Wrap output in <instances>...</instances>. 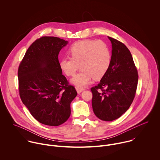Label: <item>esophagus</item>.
<instances>
[{"instance_id": "esophagus-1", "label": "esophagus", "mask_w": 160, "mask_h": 160, "mask_svg": "<svg viewBox=\"0 0 160 160\" xmlns=\"http://www.w3.org/2000/svg\"><path fill=\"white\" fill-rule=\"evenodd\" d=\"M76 90H77V91L78 94H80V93L82 92V91H83V90H84V89H83V88H79V87H76Z\"/></svg>"}]
</instances>
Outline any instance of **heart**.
Segmentation results:
<instances>
[{
  "mask_svg": "<svg viewBox=\"0 0 160 160\" xmlns=\"http://www.w3.org/2000/svg\"><path fill=\"white\" fill-rule=\"evenodd\" d=\"M70 58L59 61L61 70L68 77L76 75L71 82L83 88L92 80L102 78L108 71L111 62V52L108 45L102 41L83 40L73 44L68 52Z\"/></svg>",
  "mask_w": 160,
  "mask_h": 160,
  "instance_id": "heart-1",
  "label": "heart"
}]
</instances>
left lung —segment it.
I'll list each match as a JSON object with an SVG mask.
<instances>
[{"mask_svg": "<svg viewBox=\"0 0 160 160\" xmlns=\"http://www.w3.org/2000/svg\"><path fill=\"white\" fill-rule=\"evenodd\" d=\"M112 44L111 62L98 85L91 88L96 116L111 122L125 113L134 99L138 73L132 54L122 42L108 37Z\"/></svg>", "mask_w": 160, "mask_h": 160, "instance_id": "obj_1", "label": "left lung"}]
</instances>
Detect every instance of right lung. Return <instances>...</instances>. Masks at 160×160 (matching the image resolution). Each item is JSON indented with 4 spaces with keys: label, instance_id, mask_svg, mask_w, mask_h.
I'll return each instance as SVG.
<instances>
[{
    "label": "right lung",
    "instance_id": "right-lung-1",
    "mask_svg": "<svg viewBox=\"0 0 160 160\" xmlns=\"http://www.w3.org/2000/svg\"><path fill=\"white\" fill-rule=\"evenodd\" d=\"M68 41L42 37L28 49L18 68L19 92L31 115L40 123L59 126L69 118L77 92L62 74L58 55Z\"/></svg>",
    "mask_w": 160,
    "mask_h": 160
}]
</instances>
